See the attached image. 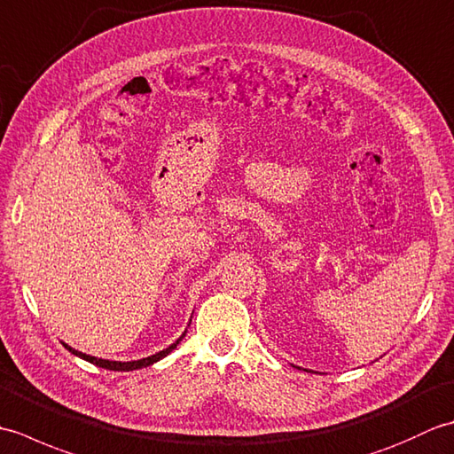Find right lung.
<instances>
[{"label":"right lung","mask_w":454,"mask_h":454,"mask_svg":"<svg viewBox=\"0 0 454 454\" xmlns=\"http://www.w3.org/2000/svg\"><path fill=\"white\" fill-rule=\"evenodd\" d=\"M185 333H187V332H185ZM185 333H183L176 343H171L169 347H166V349H163V351H160V353H156V355H150V356H144V359H138V361H127V363H122V361H109V359H98V356H91V355H85V353H82V351H75V349H72L70 345H66V343H64V347H66V349L70 351V353H74L75 356H82L83 361H90V363H93V364H98V366H101V369L127 372V371L142 369V366H150V364H153L156 361L163 359V356H168V355L179 345V341L183 340V337H185Z\"/></svg>","instance_id":"obj_1"}]
</instances>
